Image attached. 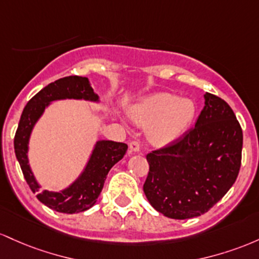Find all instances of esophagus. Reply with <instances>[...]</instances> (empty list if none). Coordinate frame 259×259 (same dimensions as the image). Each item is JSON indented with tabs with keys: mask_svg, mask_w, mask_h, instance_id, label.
<instances>
[{
	"mask_svg": "<svg viewBox=\"0 0 259 259\" xmlns=\"http://www.w3.org/2000/svg\"><path fill=\"white\" fill-rule=\"evenodd\" d=\"M128 147H130L131 152H133V153L139 152V149H141V143H139L138 141H131Z\"/></svg>",
	"mask_w": 259,
	"mask_h": 259,
	"instance_id": "34e87169",
	"label": "esophagus"
}]
</instances>
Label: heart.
<instances>
[{
    "instance_id": "b5f03b06",
    "label": "heart",
    "mask_w": 259,
    "mask_h": 259,
    "mask_svg": "<svg viewBox=\"0 0 259 259\" xmlns=\"http://www.w3.org/2000/svg\"><path fill=\"white\" fill-rule=\"evenodd\" d=\"M196 106L190 99H181L170 93H158L145 98L133 109L136 122L150 126L148 135L155 144L172 142L190 126Z\"/></svg>"
}]
</instances>
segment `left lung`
Returning <instances> with one entry per match:
<instances>
[{
    "mask_svg": "<svg viewBox=\"0 0 259 259\" xmlns=\"http://www.w3.org/2000/svg\"><path fill=\"white\" fill-rule=\"evenodd\" d=\"M196 124L182 138L147 154L143 191L150 204L171 219L207 213L236 181L242 128L222 98L207 93Z\"/></svg>",
    "mask_w": 259,
    "mask_h": 259,
    "instance_id": "left-lung-1",
    "label": "left lung"
}]
</instances>
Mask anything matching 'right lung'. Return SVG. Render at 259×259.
I'll list each match as a JSON object with an SVG mask.
<instances>
[{
	"mask_svg": "<svg viewBox=\"0 0 259 259\" xmlns=\"http://www.w3.org/2000/svg\"><path fill=\"white\" fill-rule=\"evenodd\" d=\"M59 99L98 100V95L93 92L88 78L74 74L60 78L46 85L28 101L23 110L18 128L14 136V152L25 181L33 192H37V199L49 208L60 213L73 214L87 210L95 204L99 194L103 190L110 168L123 158L128 147L124 143L112 141L98 142L85 171L71 187L59 193L48 192V191L39 192V185L36 184L28 165L27 152L29 136L34 123L42 114L48 104Z\"/></svg>",
	"mask_w": 259,
	"mask_h": 259,
	"instance_id": "add662e5",
	"label": "right lung"
}]
</instances>
